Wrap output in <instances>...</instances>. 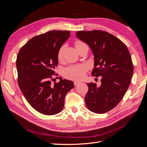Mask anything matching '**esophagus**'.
I'll list each match as a JSON object with an SVG mask.
<instances>
[{
    "instance_id": "1",
    "label": "esophagus",
    "mask_w": 147,
    "mask_h": 147,
    "mask_svg": "<svg viewBox=\"0 0 147 147\" xmlns=\"http://www.w3.org/2000/svg\"><path fill=\"white\" fill-rule=\"evenodd\" d=\"M80 84V82H79V81H74V84L75 86H78V84Z\"/></svg>"
}]
</instances>
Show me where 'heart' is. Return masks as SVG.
Instances as JSON below:
<instances>
[{
	"instance_id": "heart-1",
	"label": "heart",
	"mask_w": 147,
	"mask_h": 147,
	"mask_svg": "<svg viewBox=\"0 0 147 147\" xmlns=\"http://www.w3.org/2000/svg\"><path fill=\"white\" fill-rule=\"evenodd\" d=\"M84 44L82 41H78L75 43V47L76 48L80 45ZM64 47H62L59 48L58 52V59L59 61H61L63 59ZM88 67L85 65H72L65 69L63 71V76L67 79L73 80H80L84 76L87 71Z\"/></svg>"
}]
</instances>
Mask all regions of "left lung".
<instances>
[{"label":"left lung","mask_w":147,"mask_h":147,"mask_svg":"<svg viewBox=\"0 0 147 147\" xmlns=\"http://www.w3.org/2000/svg\"><path fill=\"white\" fill-rule=\"evenodd\" d=\"M76 36L87 43L94 56L93 76H102L101 85L88 83L85 96L88 109L104 114L117 106L126 93L134 73V66L126 45L106 31H78Z\"/></svg>","instance_id":"8db88e82"}]
</instances>
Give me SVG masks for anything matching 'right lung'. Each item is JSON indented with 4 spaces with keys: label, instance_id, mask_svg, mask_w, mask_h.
Masks as SVG:
<instances>
[{
    "label": "right lung",
    "instance_id": "add662e5",
    "mask_svg": "<svg viewBox=\"0 0 147 147\" xmlns=\"http://www.w3.org/2000/svg\"><path fill=\"white\" fill-rule=\"evenodd\" d=\"M70 31L52 30L33 37L18 52L16 60L17 82L30 105L41 114L52 115L61 112L66 94L73 82L61 80L51 84L58 76V52L69 38Z\"/></svg>",
    "mask_w": 147,
    "mask_h": 147
}]
</instances>
